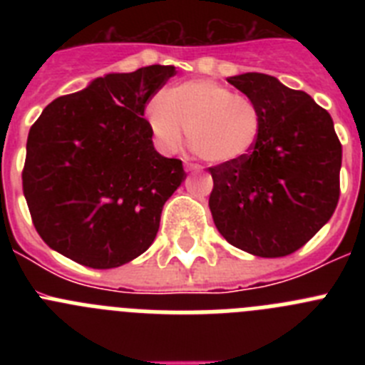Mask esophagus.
Returning <instances> with one entry per match:
<instances>
[{
  "instance_id": "esophagus-1",
  "label": "esophagus",
  "mask_w": 365,
  "mask_h": 365,
  "mask_svg": "<svg viewBox=\"0 0 365 365\" xmlns=\"http://www.w3.org/2000/svg\"><path fill=\"white\" fill-rule=\"evenodd\" d=\"M185 170L186 172H201L202 168L199 164H193V163H186L185 164Z\"/></svg>"
}]
</instances>
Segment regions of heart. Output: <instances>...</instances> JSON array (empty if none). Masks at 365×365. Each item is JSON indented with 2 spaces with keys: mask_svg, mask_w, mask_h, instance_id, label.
I'll use <instances>...</instances> for the list:
<instances>
[{
  "mask_svg": "<svg viewBox=\"0 0 365 365\" xmlns=\"http://www.w3.org/2000/svg\"><path fill=\"white\" fill-rule=\"evenodd\" d=\"M146 122L160 150L175 153L188 130L193 150L215 164L247 159L263 124L252 100L214 80H188L168 87L148 102Z\"/></svg>",
  "mask_w": 365,
  "mask_h": 365,
  "instance_id": "b5f03b06",
  "label": "heart"
}]
</instances>
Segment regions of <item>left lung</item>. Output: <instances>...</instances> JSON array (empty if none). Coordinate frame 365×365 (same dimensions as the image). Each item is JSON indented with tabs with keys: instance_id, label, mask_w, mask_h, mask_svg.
<instances>
[{
	"instance_id": "8db88e82",
	"label": "left lung",
	"mask_w": 365,
	"mask_h": 365,
	"mask_svg": "<svg viewBox=\"0 0 365 365\" xmlns=\"http://www.w3.org/2000/svg\"><path fill=\"white\" fill-rule=\"evenodd\" d=\"M228 83L261 111L247 159L210 168L212 217L230 245L259 257L296 252L331 219L340 197L341 144L333 118L305 91L263 73Z\"/></svg>"
}]
</instances>
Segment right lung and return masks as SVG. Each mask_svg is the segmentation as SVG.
<instances>
[{
	"label": "right lung",
	"mask_w": 365,
	"mask_h": 365,
	"mask_svg": "<svg viewBox=\"0 0 365 365\" xmlns=\"http://www.w3.org/2000/svg\"><path fill=\"white\" fill-rule=\"evenodd\" d=\"M173 66L109 73L53 100L32 124L24 195L41 240L91 269H115L146 252L160 212L186 179L179 159L153 148L148 100Z\"/></svg>",
	"instance_id": "add662e5"
}]
</instances>
